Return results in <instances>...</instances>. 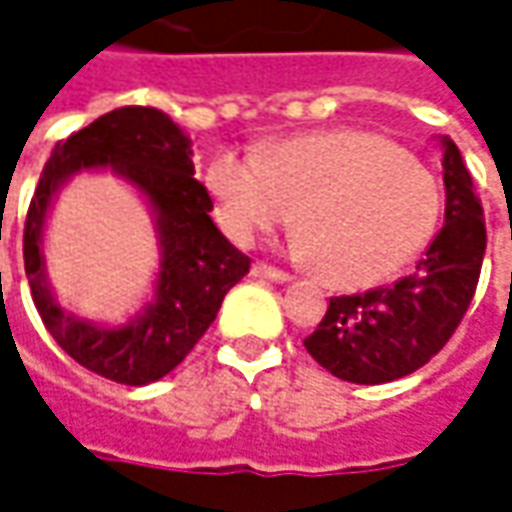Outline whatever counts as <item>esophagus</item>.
Here are the masks:
<instances>
[{"label":"esophagus","mask_w":512,"mask_h":512,"mask_svg":"<svg viewBox=\"0 0 512 512\" xmlns=\"http://www.w3.org/2000/svg\"><path fill=\"white\" fill-rule=\"evenodd\" d=\"M252 274L255 277H263V280H271V283H291V274H285L280 269H271L266 263H255L252 266Z\"/></svg>","instance_id":"esophagus-1"}]
</instances>
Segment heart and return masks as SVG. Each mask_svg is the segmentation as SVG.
<instances>
[{
	"mask_svg": "<svg viewBox=\"0 0 512 512\" xmlns=\"http://www.w3.org/2000/svg\"><path fill=\"white\" fill-rule=\"evenodd\" d=\"M215 218L241 246L293 218L291 252L333 285H373L412 263L434 238L443 190L392 139L330 128L269 142L257 154L221 151L204 173Z\"/></svg>",
	"mask_w": 512,
	"mask_h": 512,
	"instance_id": "1",
	"label": "heart"
}]
</instances>
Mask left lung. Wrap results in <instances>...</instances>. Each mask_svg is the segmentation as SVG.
I'll list each match as a JSON object with an SVG mask.
<instances>
[{
	"label": "left lung",
	"mask_w": 512,
	"mask_h": 512,
	"mask_svg": "<svg viewBox=\"0 0 512 512\" xmlns=\"http://www.w3.org/2000/svg\"><path fill=\"white\" fill-rule=\"evenodd\" d=\"M443 148L446 224L409 277L353 297H333L305 350L350 384H387L420 370L443 350L474 300L485 257V218L460 148Z\"/></svg>",
	"instance_id": "8db88e82"
}]
</instances>
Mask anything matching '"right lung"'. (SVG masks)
<instances>
[{"label":"right lung","instance_id":"add662e5","mask_svg":"<svg viewBox=\"0 0 512 512\" xmlns=\"http://www.w3.org/2000/svg\"><path fill=\"white\" fill-rule=\"evenodd\" d=\"M81 172H111L152 212L160 263L152 297L134 317L109 326L69 312L51 288L43 238L57 193ZM212 198L196 182L193 142L165 111L123 106L81 128L41 170L24 224V271L38 314L81 367L117 384L165 378L207 333L227 291L249 274V257L212 224Z\"/></svg>","mask_w":512,"mask_h":512}]
</instances>
